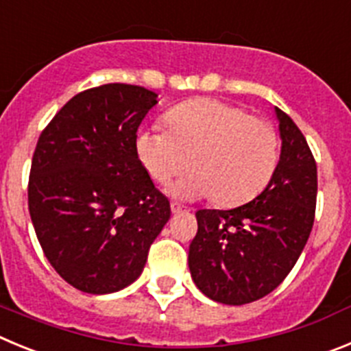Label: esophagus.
Listing matches in <instances>:
<instances>
[{"label": "esophagus", "mask_w": 351, "mask_h": 351, "mask_svg": "<svg viewBox=\"0 0 351 351\" xmlns=\"http://www.w3.org/2000/svg\"><path fill=\"white\" fill-rule=\"evenodd\" d=\"M171 211H173V215L183 213V206H180V204H176V203H171Z\"/></svg>", "instance_id": "esophagus-1"}]
</instances>
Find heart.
Instances as JSON below:
<instances>
[{"instance_id":"1","label":"heart","mask_w":351,"mask_h":351,"mask_svg":"<svg viewBox=\"0 0 351 351\" xmlns=\"http://www.w3.org/2000/svg\"><path fill=\"white\" fill-rule=\"evenodd\" d=\"M168 131L143 128L134 148L148 175L168 185L189 166L192 175L173 187L182 199L213 197L234 206L269 182L278 162L273 125L219 99H192L166 115Z\"/></svg>"}]
</instances>
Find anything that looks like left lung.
<instances>
[{
    "label": "left lung",
    "instance_id": "8db88e82",
    "mask_svg": "<svg viewBox=\"0 0 351 351\" xmlns=\"http://www.w3.org/2000/svg\"><path fill=\"white\" fill-rule=\"evenodd\" d=\"M280 160L266 189L232 210H199L189 246L195 287L217 302L241 306L273 292L304 250L317 206V164L306 138L274 106Z\"/></svg>",
    "mask_w": 351,
    "mask_h": 351
}]
</instances>
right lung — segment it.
<instances>
[{"instance_id":"right-lung-1","label":"right lung","mask_w":351,"mask_h":351,"mask_svg":"<svg viewBox=\"0 0 351 351\" xmlns=\"http://www.w3.org/2000/svg\"><path fill=\"white\" fill-rule=\"evenodd\" d=\"M157 94L105 84L66 103L40 134L31 162L29 215L62 280L87 293L136 282L171 217L134 148Z\"/></svg>"}]
</instances>
